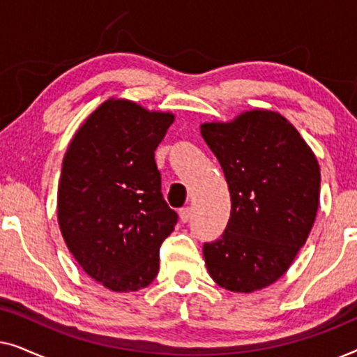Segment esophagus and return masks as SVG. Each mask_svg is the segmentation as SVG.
<instances>
[{
  "label": "esophagus",
  "instance_id": "34e87169",
  "mask_svg": "<svg viewBox=\"0 0 357 357\" xmlns=\"http://www.w3.org/2000/svg\"><path fill=\"white\" fill-rule=\"evenodd\" d=\"M178 216H180V221H182V222H188L190 218H192V209H190L188 206L182 208L178 211Z\"/></svg>",
  "mask_w": 357,
  "mask_h": 357
}]
</instances>
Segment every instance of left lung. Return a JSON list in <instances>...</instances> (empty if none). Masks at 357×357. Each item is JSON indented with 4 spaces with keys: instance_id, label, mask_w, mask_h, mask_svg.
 <instances>
[{
    "instance_id": "left-lung-1",
    "label": "left lung",
    "mask_w": 357,
    "mask_h": 357,
    "mask_svg": "<svg viewBox=\"0 0 357 357\" xmlns=\"http://www.w3.org/2000/svg\"><path fill=\"white\" fill-rule=\"evenodd\" d=\"M199 130L232 202L221 238L203 245L209 276L227 291L263 289L284 275L309 237L319 209V162L299 131L271 110Z\"/></svg>"
}]
</instances>
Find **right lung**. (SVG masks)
Here are the masks:
<instances>
[{
  "mask_svg": "<svg viewBox=\"0 0 357 357\" xmlns=\"http://www.w3.org/2000/svg\"><path fill=\"white\" fill-rule=\"evenodd\" d=\"M175 116L126 99L97 107L73 136L58 185V224L92 280L115 292L143 289L177 213L160 193L154 151Z\"/></svg>",
  "mask_w": 357,
  "mask_h": 357,
  "instance_id": "right-lung-1",
  "label": "right lung"
}]
</instances>
